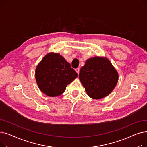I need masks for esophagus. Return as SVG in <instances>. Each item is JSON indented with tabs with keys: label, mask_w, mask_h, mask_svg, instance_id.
I'll return each mask as SVG.
<instances>
[{
	"label": "esophagus",
	"mask_w": 147,
	"mask_h": 147,
	"mask_svg": "<svg viewBox=\"0 0 147 147\" xmlns=\"http://www.w3.org/2000/svg\"><path fill=\"white\" fill-rule=\"evenodd\" d=\"M75 71H76V73H78V74H79V72H80V69H79V68H76V69H75Z\"/></svg>",
	"instance_id": "esophagus-1"
}]
</instances>
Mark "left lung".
I'll return each instance as SVG.
<instances>
[{"mask_svg":"<svg viewBox=\"0 0 147 147\" xmlns=\"http://www.w3.org/2000/svg\"><path fill=\"white\" fill-rule=\"evenodd\" d=\"M79 79L88 96L101 99L114 89L119 75L107 58L95 57L86 60L80 69Z\"/></svg>","mask_w":147,"mask_h":147,"instance_id":"8db88e82","label":"left lung"}]
</instances>
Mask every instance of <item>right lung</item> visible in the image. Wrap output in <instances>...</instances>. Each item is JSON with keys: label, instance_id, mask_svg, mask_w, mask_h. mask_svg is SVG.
I'll return each instance as SVG.
<instances>
[{"label": "right lung", "instance_id": "add662e5", "mask_svg": "<svg viewBox=\"0 0 147 147\" xmlns=\"http://www.w3.org/2000/svg\"><path fill=\"white\" fill-rule=\"evenodd\" d=\"M78 76L70 64L59 53L46 55L36 67L35 77L37 85L45 95L57 96Z\"/></svg>", "mask_w": 147, "mask_h": 147}]
</instances>
